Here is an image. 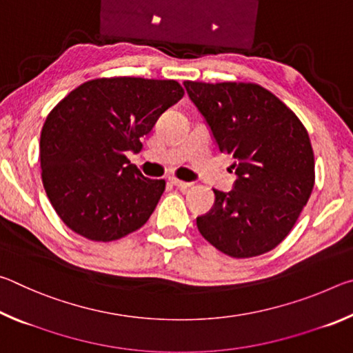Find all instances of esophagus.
I'll list each match as a JSON object with an SVG mask.
<instances>
[{"instance_id": "obj_1", "label": "esophagus", "mask_w": 353, "mask_h": 353, "mask_svg": "<svg viewBox=\"0 0 353 353\" xmlns=\"http://www.w3.org/2000/svg\"><path fill=\"white\" fill-rule=\"evenodd\" d=\"M170 182L174 185V187H177V188H181V190H187V188H190L191 185V182H183V181H179V179H176V177H170Z\"/></svg>"}]
</instances>
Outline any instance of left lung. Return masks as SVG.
<instances>
[{"mask_svg":"<svg viewBox=\"0 0 353 353\" xmlns=\"http://www.w3.org/2000/svg\"><path fill=\"white\" fill-rule=\"evenodd\" d=\"M183 87L204 117L219 152L234 159V190H213L214 204L196 218L201 235L235 259L270 252L290 234L314 185L307 129L276 94L256 83Z\"/></svg>","mask_w":353,"mask_h":353,"instance_id":"left-lung-1","label":"left lung"}]
</instances>
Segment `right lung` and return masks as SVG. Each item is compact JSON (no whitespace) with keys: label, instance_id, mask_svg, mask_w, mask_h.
<instances>
[{"label":"right lung","instance_id":"add662e5","mask_svg":"<svg viewBox=\"0 0 353 353\" xmlns=\"http://www.w3.org/2000/svg\"><path fill=\"white\" fill-rule=\"evenodd\" d=\"M183 97L176 81L103 77L83 82L46 117L41 181L56 213L77 235L113 241L151 216L165 191L126 157Z\"/></svg>","mask_w":353,"mask_h":353}]
</instances>
